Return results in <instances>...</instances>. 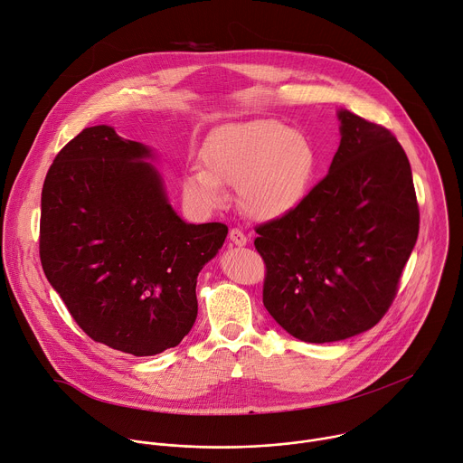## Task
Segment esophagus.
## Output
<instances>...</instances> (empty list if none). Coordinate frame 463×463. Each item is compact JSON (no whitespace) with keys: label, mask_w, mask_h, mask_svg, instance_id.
<instances>
[{"label":"esophagus","mask_w":463,"mask_h":463,"mask_svg":"<svg viewBox=\"0 0 463 463\" xmlns=\"http://www.w3.org/2000/svg\"><path fill=\"white\" fill-rule=\"evenodd\" d=\"M229 240L234 243V245H238V247H243V245H247V236L240 231V229H231V232H229Z\"/></svg>","instance_id":"esophagus-1"}]
</instances>
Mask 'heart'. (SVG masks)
Instances as JSON below:
<instances>
[{"label":"heart","mask_w":463,"mask_h":463,"mask_svg":"<svg viewBox=\"0 0 463 463\" xmlns=\"http://www.w3.org/2000/svg\"><path fill=\"white\" fill-rule=\"evenodd\" d=\"M202 170L183 175L184 202L202 213L227 205L225 186H238L240 209L256 222H275L304 200L317 152L300 131L275 118L222 126L200 152Z\"/></svg>","instance_id":"obj_1"}]
</instances>
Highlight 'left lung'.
Wrapping results in <instances>:
<instances>
[{"instance_id": "left-lung-1", "label": "left lung", "mask_w": 463, "mask_h": 463, "mask_svg": "<svg viewBox=\"0 0 463 463\" xmlns=\"http://www.w3.org/2000/svg\"><path fill=\"white\" fill-rule=\"evenodd\" d=\"M341 145L327 175L280 220L256 229L266 260L263 306L289 335L335 343L390 307L418 240L405 150L390 131L337 109Z\"/></svg>"}]
</instances>
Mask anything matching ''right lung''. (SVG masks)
Wrapping results in <instances>:
<instances>
[{
  "label": "right lung",
  "instance_id": "obj_1",
  "mask_svg": "<svg viewBox=\"0 0 463 463\" xmlns=\"http://www.w3.org/2000/svg\"><path fill=\"white\" fill-rule=\"evenodd\" d=\"M156 152L111 126L82 129L42 190L40 258L52 289L97 343L137 357L177 346L197 317V275L223 223H186Z\"/></svg>",
  "mask_w": 463,
  "mask_h": 463
}]
</instances>
